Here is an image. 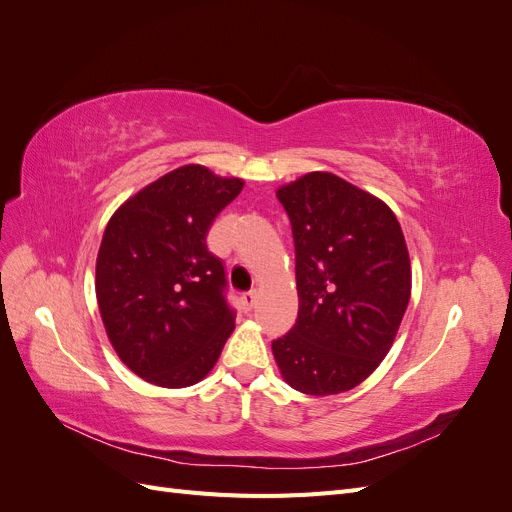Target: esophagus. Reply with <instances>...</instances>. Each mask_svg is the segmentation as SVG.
I'll list each match as a JSON object with an SVG mask.
<instances>
[{
    "mask_svg": "<svg viewBox=\"0 0 512 512\" xmlns=\"http://www.w3.org/2000/svg\"><path fill=\"white\" fill-rule=\"evenodd\" d=\"M256 305V292L250 290V292H243L241 294V307L245 309V312H250V309Z\"/></svg>",
    "mask_w": 512,
    "mask_h": 512,
    "instance_id": "1",
    "label": "esophagus"
}]
</instances>
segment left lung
Masks as SVG:
<instances>
[{
    "mask_svg": "<svg viewBox=\"0 0 512 512\" xmlns=\"http://www.w3.org/2000/svg\"><path fill=\"white\" fill-rule=\"evenodd\" d=\"M294 237L299 316L273 342L294 391L346 393L389 354L412 292L404 232L378 196L324 170L277 188Z\"/></svg>",
    "mask_w": 512,
    "mask_h": 512,
    "instance_id": "1",
    "label": "left lung"
}]
</instances>
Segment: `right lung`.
Instances as JSON below:
<instances>
[{
	"label": "right lung",
	"mask_w": 512,
	"mask_h": 512,
	"mask_svg": "<svg viewBox=\"0 0 512 512\" xmlns=\"http://www.w3.org/2000/svg\"><path fill=\"white\" fill-rule=\"evenodd\" d=\"M243 185L185 164L132 194L108 220L96 299L108 342L138 378L185 389L218 363L235 316L222 294L224 267L205 239Z\"/></svg>",
	"instance_id": "obj_1"
}]
</instances>
